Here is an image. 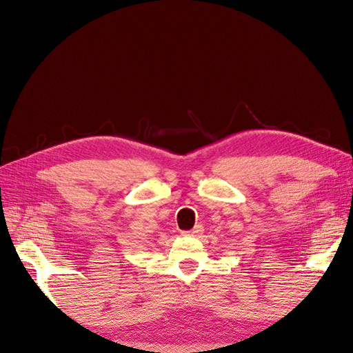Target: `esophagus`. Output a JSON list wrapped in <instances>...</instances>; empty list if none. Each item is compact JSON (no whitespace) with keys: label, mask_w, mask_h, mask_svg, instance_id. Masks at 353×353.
<instances>
[{"label":"esophagus","mask_w":353,"mask_h":353,"mask_svg":"<svg viewBox=\"0 0 353 353\" xmlns=\"http://www.w3.org/2000/svg\"><path fill=\"white\" fill-rule=\"evenodd\" d=\"M200 234H203V226H200V224H199V226L194 228L192 230L182 232V235H185V236H197Z\"/></svg>","instance_id":"esophagus-1"}]
</instances>
